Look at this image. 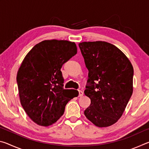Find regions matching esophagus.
<instances>
[{"label": "esophagus", "instance_id": "1", "mask_svg": "<svg viewBox=\"0 0 149 149\" xmlns=\"http://www.w3.org/2000/svg\"><path fill=\"white\" fill-rule=\"evenodd\" d=\"M83 96H84V92L79 90V97H83Z\"/></svg>", "mask_w": 149, "mask_h": 149}]
</instances>
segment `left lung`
<instances>
[{
  "mask_svg": "<svg viewBox=\"0 0 149 149\" xmlns=\"http://www.w3.org/2000/svg\"><path fill=\"white\" fill-rule=\"evenodd\" d=\"M90 85L85 95L91 104L84 111L90 122L99 127L116 123L132 97L133 68L122 50L105 41L79 43Z\"/></svg>",
  "mask_w": 149,
  "mask_h": 149,
  "instance_id": "8db88e82",
  "label": "left lung"
}]
</instances>
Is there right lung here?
<instances>
[{"label":"right lung","instance_id":"obj_1","mask_svg":"<svg viewBox=\"0 0 149 149\" xmlns=\"http://www.w3.org/2000/svg\"><path fill=\"white\" fill-rule=\"evenodd\" d=\"M77 54L74 42L45 40L26 54L17 73L19 100L27 116L41 126L51 125L64 112L68 101L79 95L64 89L60 69Z\"/></svg>","mask_w":149,"mask_h":149}]
</instances>
